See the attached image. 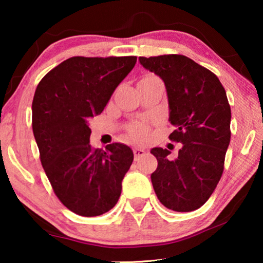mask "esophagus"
Masks as SVG:
<instances>
[{
	"instance_id": "esophagus-1",
	"label": "esophagus",
	"mask_w": 263,
	"mask_h": 263,
	"mask_svg": "<svg viewBox=\"0 0 263 263\" xmlns=\"http://www.w3.org/2000/svg\"><path fill=\"white\" fill-rule=\"evenodd\" d=\"M145 154H146V151L143 149V148H139V147H138V148H135V149H134V157H135V160H139L140 158L145 156Z\"/></svg>"
}]
</instances>
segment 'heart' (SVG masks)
Wrapping results in <instances>:
<instances>
[{"mask_svg": "<svg viewBox=\"0 0 263 263\" xmlns=\"http://www.w3.org/2000/svg\"><path fill=\"white\" fill-rule=\"evenodd\" d=\"M146 78H156V77H152V75H149V77H146ZM129 132H130L133 138L141 140V139L145 138L146 134H147V127L143 123H134L133 125H130V128H129Z\"/></svg>", "mask_w": 263, "mask_h": 263, "instance_id": "heart-1", "label": "heart"}]
</instances>
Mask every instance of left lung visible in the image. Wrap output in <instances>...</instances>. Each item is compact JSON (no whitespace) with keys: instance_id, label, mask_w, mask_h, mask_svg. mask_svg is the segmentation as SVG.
<instances>
[{"instance_id":"left-lung-1","label":"left lung","mask_w":263,"mask_h":263,"mask_svg":"<svg viewBox=\"0 0 263 263\" xmlns=\"http://www.w3.org/2000/svg\"><path fill=\"white\" fill-rule=\"evenodd\" d=\"M145 69L164 81L168 121L176 127L170 140L182 143L171 159L154 147L158 167L151 175L158 199L168 210L192 212L210 199L224 171L230 145L231 109L217 75L183 55L139 57Z\"/></svg>"}]
</instances>
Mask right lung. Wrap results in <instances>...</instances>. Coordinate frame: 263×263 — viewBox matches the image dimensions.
Masks as SVG:
<instances>
[{
  "label": "right lung",
  "mask_w": 263,
  "mask_h": 263,
  "mask_svg": "<svg viewBox=\"0 0 263 263\" xmlns=\"http://www.w3.org/2000/svg\"><path fill=\"white\" fill-rule=\"evenodd\" d=\"M135 63V56L71 57L35 89L32 129L42 165L61 202L82 217L104 214L117 203L134 159L123 143L106 151L91 147L88 120L102 114Z\"/></svg>",
  "instance_id": "obj_1"
}]
</instances>
